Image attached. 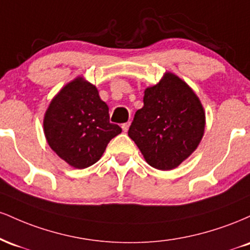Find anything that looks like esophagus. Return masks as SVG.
Wrapping results in <instances>:
<instances>
[{
    "label": "esophagus",
    "instance_id": "1",
    "mask_svg": "<svg viewBox=\"0 0 250 250\" xmlns=\"http://www.w3.org/2000/svg\"><path fill=\"white\" fill-rule=\"evenodd\" d=\"M129 125H130V122L123 123V125H122V129H123V131H128V129H129Z\"/></svg>",
    "mask_w": 250,
    "mask_h": 250
}]
</instances>
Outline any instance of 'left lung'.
Listing matches in <instances>:
<instances>
[{"mask_svg": "<svg viewBox=\"0 0 250 250\" xmlns=\"http://www.w3.org/2000/svg\"><path fill=\"white\" fill-rule=\"evenodd\" d=\"M205 125V110L193 89L166 73L145 90L143 107L135 113L128 135L149 166L171 170L194 153Z\"/></svg>", "mask_w": 250, "mask_h": 250, "instance_id": "obj_1", "label": "left lung"}]
</instances>
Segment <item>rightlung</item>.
Returning a JSON list of instances; mask_svg holds the SVG:
<instances>
[{
	"label": "right lung",
	"instance_id": "right-lung-1",
	"mask_svg": "<svg viewBox=\"0 0 250 250\" xmlns=\"http://www.w3.org/2000/svg\"><path fill=\"white\" fill-rule=\"evenodd\" d=\"M43 129L50 148L77 169L99 161L109 141L122 131L120 125L109 122V108L97 88L81 76L51 100Z\"/></svg>",
	"mask_w": 250,
	"mask_h": 250
}]
</instances>
